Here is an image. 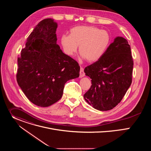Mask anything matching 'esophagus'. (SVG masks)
<instances>
[{
    "instance_id": "34e87169",
    "label": "esophagus",
    "mask_w": 151,
    "mask_h": 151,
    "mask_svg": "<svg viewBox=\"0 0 151 151\" xmlns=\"http://www.w3.org/2000/svg\"><path fill=\"white\" fill-rule=\"evenodd\" d=\"M84 76H85V73L83 72V68L81 67V68H80V72H79V77L82 78V77H83Z\"/></svg>"
}]
</instances>
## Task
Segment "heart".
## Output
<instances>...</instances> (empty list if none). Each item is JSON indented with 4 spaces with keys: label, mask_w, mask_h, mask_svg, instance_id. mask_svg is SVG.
<instances>
[{
    "label": "heart",
    "mask_w": 151,
    "mask_h": 151,
    "mask_svg": "<svg viewBox=\"0 0 151 151\" xmlns=\"http://www.w3.org/2000/svg\"><path fill=\"white\" fill-rule=\"evenodd\" d=\"M60 42L68 56L72 57L79 46L82 57L93 63L103 57L110 45L111 36L107 31L96 27L79 26L70 29V35H62Z\"/></svg>",
    "instance_id": "obj_1"
}]
</instances>
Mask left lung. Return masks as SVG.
Here are the masks:
<instances>
[{
  "mask_svg": "<svg viewBox=\"0 0 151 151\" xmlns=\"http://www.w3.org/2000/svg\"><path fill=\"white\" fill-rule=\"evenodd\" d=\"M133 60L128 41L117 37L103 57L86 67L85 75L91 79L84 99L94 108L111 110L123 99L132 82Z\"/></svg>",
  "mask_w": 151,
  "mask_h": 151,
  "instance_id": "1",
  "label": "left lung"
}]
</instances>
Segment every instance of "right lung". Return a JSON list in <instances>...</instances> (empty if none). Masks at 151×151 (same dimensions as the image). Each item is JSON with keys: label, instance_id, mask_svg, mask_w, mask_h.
Wrapping results in <instances>:
<instances>
[{"label": "right lung", "instance_id": "add662e5", "mask_svg": "<svg viewBox=\"0 0 151 151\" xmlns=\"http://www.w3.org/2000/svg\"><path fill=\"white\" fill-rule=\"evenodd\" d=\"M57 27L52 19L40 21L18 57V84L28 99L40 107L58 101L65 83L79 76L78 63L57 44Z\"/></svg>", "mask_w": 151, "mask_h": 151}]
</instances>
